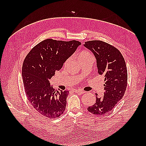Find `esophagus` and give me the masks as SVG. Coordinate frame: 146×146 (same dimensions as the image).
Returning a JSON list of instances; mask_svg holds the SVG:
<instances>
[{
	"label": "esophagus",
	"instance_id": "obj_1",
	"mask_svg": "<svg viewBox=\"0 0 146 146\" xmlns=\"http://www.w3.org/2000/svg\"><path fill=\"white\" fill-rule=\"evenodd\" d=\"M74 92H75V93H76V94H80V95L83 94L85 93V92L83 91V90H74Z\"/></svg>",
	"mask_w": 146,
	"mask_h": 146
}]
</instances>
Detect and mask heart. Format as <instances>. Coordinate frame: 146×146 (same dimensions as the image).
Wrapping results in <instances>:
<instances>
[{
	"label": "heart",
	"mask_w": 146,
	"mask_h": 146,
	"mask_svg": "<svg viewBox=\"0 0 146 146\" xmlns=\"http://www.w3.org/2000/svg\"><path fill=\"white\" fill-rule=\"evenodd\" d=\"M92 56V54L90 52L86 51H82L81 52H80V53L78 55V60H79V61H81L82 60H83V59H85L86 58L89 57V56ZM70 60H71V58L67 59L66 61H65L64 64L65 65L67 64V63H68V62H69V61Z\"/></svg>",
	"instance_id": "obj_1"
}]
</instances>
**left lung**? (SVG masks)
Returning <instances> with one entry per match:
<instances>
[{
	"label": "left lung",
	"mask_w": 146,
	"mask_h": 146,
	"mask_svg": "<svg viewBox=\"0 0 146 146\" xmlns=\"http://www.w3.org/2000/svg\"><path fill=\"white\" fill-rule=\"evenodd\" d=\"M84 46L97 59L99 75L105 77L104 95L97 97L87 110L92 114L103 115L109 112L122 98L127 86V70L124 58L118 49L107 42L93 40L85 42Z\"/></svg>",
	"instance_id": "1"
}]
</instances>
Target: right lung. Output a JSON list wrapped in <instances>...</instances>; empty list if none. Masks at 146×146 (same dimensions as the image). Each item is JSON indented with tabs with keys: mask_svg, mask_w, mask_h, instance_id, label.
Masks as SVG:
<instances>
[{
	"mask_svg": "<svg viewBox=\"0 0 146 146\" xmlns=\"http://www.w3.org/2000/svg\"><path fill=\"white\" fill-rule=\"evenodd\" d=\"M80 44L76 40L47 39L36 45L24 59L22 75L26 95L43 117L56 119L64 113L69 91H54L49 80Z\"/></svg>",
	"mask_w": 146,
	"mask_h": 146,
	"instance_id": "right-lung-1",
	"label": "right lung"
}]
</instances>
